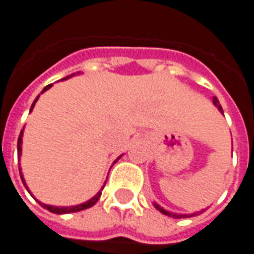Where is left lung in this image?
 Returning a JSON list of instances; mask_svg holds the SVG:
<instances>
[{"instance_id": "1", "label": "left lung", "mask_w": 254, "mask_h": 254, "mask_svg": "<svg viewBox=\"0 0 254 254\" xmlns=\"http://www.w3.org/2000/svg\"><path fill=\"white\" fill-rule=\"evenodd\" d=\"M213 103L214 105L220 110V113L224 114V111H222V107L221 104H220V101H218V98L217 97H213ZM154 204V207H156L157 210L160 211V213H163L164 215H168V217H172V218H188V217H194V215H197V214H200L201 211H197V213H193V214H177V213H171V211H167V210H164L163 207H160L157 203H153ZM204 211V210H203Z\"/></svg>"}]
</instances>
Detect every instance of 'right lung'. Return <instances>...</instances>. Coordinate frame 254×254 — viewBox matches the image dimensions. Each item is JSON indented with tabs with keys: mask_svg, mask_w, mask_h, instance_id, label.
Here are the masks:
<instances>
[{
	"mask_svg": "<svg viewBox=\"0 0 254 254\" xmlns=\"http://www.w3.org/2000/svg\"><path fill=\"white\" fill-rule=\"evenodd\" d=\"M72 76V75H70ZM64 79H68V77H64ZM53 84H48V86H46L44 89H43V91L41 93H44L46 90H48L50 87H51ZM39 97H40V94L36 97V100H34V103L32 104V107H30V111L33 110V107H34V104H36V101L39 100ZM22 136H23V130H20V134H19V139H18V156L20 157V153H22ZM121 157H118L117 160H120ZM115 160V161H117ZM19 174H20V178H22V182H23V185L26 186L25 184V179H23V175H22V172H20V168H19ZM105 185V184H104ZM104 188V186H103ZM26 189H27V186H26ZM29 190V189H27ZM103 190V189H101ZM101 190L94 196V197H91L90 200H87V201H84V203H82V204H77V206H72V207H55V206H48V204H44V203H40L41 206L44 207L46 210H48V211H51V213H55V214H68V213H76V211H82V210H86V208H89V207H93L96 203L98 201V199H100V196H101Z\"/></svg>",
	"mask_w": 254,
	"mask_h": 254,
	"instance_id": "1",
	"label": "right lung"
}]
</instances>
